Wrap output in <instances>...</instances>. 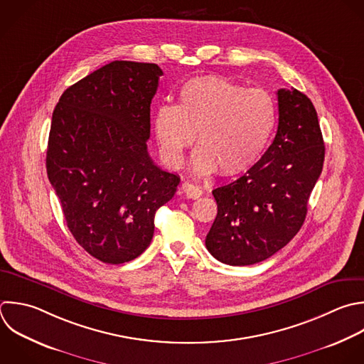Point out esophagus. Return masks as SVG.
Segmentation results:
<instances>
[{"label":"esophagus","instance_id":"obj_1","mask_svg":"<svg viewBox=\"0 0 364 364\" xmlns=\"http://www.w3.org/2000/svg\"><path fill=\"white\" fill-rule=\"evenodd\" d=\"M181 189H182V192L185 193V196L189 198V199H198V198H200L202 193H203L199 186H196V185H193V183H191V182H183Z\"/></svg>","mask_w":364,"mask_h":364}]
</instances>
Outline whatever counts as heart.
<instances>
[{
	"label": "heart",
	"mask_w": 364,
	"mask_h": 364,
	"mask_svg": "<svg viewBox=\"0 0 364 364\" xmlns=\"http://www.w3.org/2000/svg\"><path fill=\"white\" fill-rule=\"evenodd\" d=\"M276 121V102L266 90L206 75L183 82L176 104L159 107L152 127L169 166H182L196 135L200 146L192 156L193 171L210 175L220 169L222 175L232 176L260 159Z\"/></svg>",
	"instance_id": "heart-1"
}]
</instances>
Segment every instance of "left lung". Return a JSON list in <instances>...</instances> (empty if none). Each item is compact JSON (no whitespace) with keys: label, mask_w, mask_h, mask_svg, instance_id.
I'll use <instances>...</instances> for the list:
<instances>
[{"label":"left lung","mask_w":364,"mask_h":364,"mask_svg":"<svg viewBox=\"0 0 364 364\" xmlns=\"http://www.w3.org/2000/svg\"><path fill=\"white\" fill-rule=\"evenodd\" d=\"M279 125L263 156L235 182L212 191L218 215L205 245L222 263H259L300 230L321 173L324 142L311 101L277 90Z\"/></svg>","instance_id":"8db88e82"}]
</instances>
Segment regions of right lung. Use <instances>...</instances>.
<instances>
[{
    "mask_svg": "<svg viewBox=\"0 0 364 364\" xmlns=\"http://www.w3.org/2000/svg\"><path fill=\"white\" fill-rule=\"evenodd\" d=\"M161 75L156 64L112 61L67 88L53 114L48 179L73 236L104 263L149 246L155 213L181 182L146 146Z\"/></svg>",
    "mask_w": 364,
    "mask_h": 364,
    "instance_id": "1",
    "label": "right lung"
}]
</instances>
